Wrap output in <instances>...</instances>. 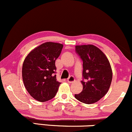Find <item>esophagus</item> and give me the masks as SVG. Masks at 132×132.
<instances>
[{"mask_svg": "<svg viewBox=\"0 0 132 132\" xmlns=\"http://www.w3.org/2000/svg\"><path fill=\"white\" fill-rule=\"evenodd\" d=\"M75 78H74V76H69V78L67 79L68 82H69V83H73V82H75Z\"/></svg>", "mask_w": 132, "mask_h": 132, "instance_id": "34e87169", "label": "esophagus"}]
</instances>
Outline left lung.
<instances>
[{"mask_svg": "<svg viewBox=\"0 0 132 132\" xmlns=\"http://www.w3.org/2000/svg\"><path fill=\"white\" fill-rule=\"evenodd\" d=\"M82 61V91L75 95L81 102L92 104L99 101L108 92L112 80V70L105 54L92 44L75 47Z\"/></svg>", "mask_w": 132, "mask_h": 132, "instance_id": "1", "label": "left lung"}]
</instances>
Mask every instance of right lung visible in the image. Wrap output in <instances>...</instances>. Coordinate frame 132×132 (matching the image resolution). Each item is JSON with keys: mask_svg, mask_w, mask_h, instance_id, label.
<instances>
[{"mask_svg": "<svg viewBox=\"0 0 132 132\" xmlns=\"http://www.w3.org/2000/svg\"><path fill=\"white\" fill-rule=\"evenodd\" d=\"M63 45L47 42L31 51L22 65V79L26 89L36 100L44 102L57 93L61 84L56 79L55 61Z\"/></svg>", "mask_w": 132, "mask_h": 132, "instance_id": "1", "label": "right lung"}]
</instances>
